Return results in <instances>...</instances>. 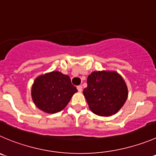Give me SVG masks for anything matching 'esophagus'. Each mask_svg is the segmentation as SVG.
<instances>
[{
  "label": "esophagus",
  "instance_id": "34e87169",
  "mask_svg": "<svg viewBox=\"0 0 156 156\" xmlns=\"http://www.w3.org/2000/svg\"><path fill=\"white\" fill-rule=\"evenodd\" d=\"M76 88H77V90H78V91H79L80 93H81V92L83 91V87H82V86H81V85L78 86V87H77Z\"/></svg>",
  "mask_w": 156,
  "mask_h": 156
}]
</instances>
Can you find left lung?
Returning a JSON list of instances; mask_svg holds the SVG:
<instances>
[{"label": "left lung", "instance_id": "1", "mask_svg": "<svg viewBox=\"0 0 156 156\" xmlns=\"http://www.w3.org/2000/svg\"><path fill=\"white\" fill-rule=\"evenodd\" d=\"M83 95L93 113L110 116L125 104L128 88L123 78L115 71H94L88 76Z\"/></svg>", "mask_w": 156, "mask_h": 156}]
</instances>
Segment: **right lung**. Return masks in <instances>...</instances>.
<instances>
[{"instance_id": "right-lung-1", "label": "right lung", "mask_w": 156, "mask_h": 156, "mask_svg": "<svg viewBox=\"0 0 156 156\" xmlns=\"http://www.w3.org/2000/svg\"><path fill=\"white\" fill-rule=\"evenodd\" d=\"M77 92L70 78L59 71L38 76L31 88L35 106L47 113H56L64 109Z\"/></svg>"}]
</instances>
